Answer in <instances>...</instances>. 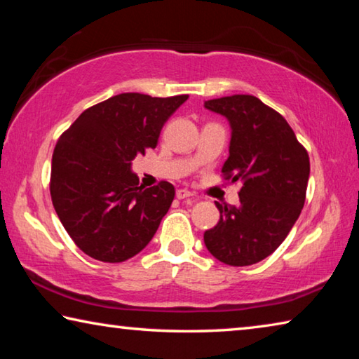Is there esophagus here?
<instances>
[{
  "label": "esophagus",
  "instance_id": "esophagus-1",
  "mask_svg": "<svg viewBox=\"0 0 359 359\" xmlns=\"http://www.w3.org/2000/svg\"><path fill=\"white\" fill-rule=\"evenodd\" d=\"M175 196H177V199H188V198H193V193L185 190V188H180V190L175 191Z\"/></svg>",
  "mask_w": 359,
  "mask_h": 359
}]
</instances>
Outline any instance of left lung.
<instances>
[{
	"mask_svg": "<svg viewBox=\"0 0 359 359\" xmlns=\"http://www.w3.org/2000/svg\"><path fill=\"white\" fill-rule=\"evenodd\" d=\"M229 121V156L222 172L241 180L239 204L215 203L220 220L204 244L229 266H250L277 250L306 201L311 161L288 121L257 96L233 95L204 102Z\"/></svg>",
	"mask_w": 359,
	"mask_h": 359,
	"instance_id": "obj_1",
	"label": "left lung"
}]
</instances>
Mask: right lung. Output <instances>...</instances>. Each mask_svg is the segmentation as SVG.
<instances>
[{
	"instance_id": "obj_1",
	"label": "right lung",
	"mask_w": 359,
	"mask_h": 359,
	"mask_svg": "<svg viewBox=\"0 0 359 359\" xmlns=\"http://www.w3.org/2000/svg\"><path fill=\"white\" fill-rule=\"evenodd\" d=\"M188 95L121 93L83 111L60 136L50 196L60 222L83 253L104 263L135 257L171 208L174 185L144 188L133 160L155 149L168 118Z\"/></svg>"
}]
</instances>
